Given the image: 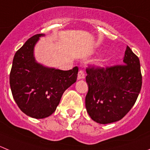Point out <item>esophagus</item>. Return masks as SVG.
<instances>
[{"instance_id": "34e87169", "label": "esophagus", "mask_w": 150, "mask_h": 150, "mask_svg": "<svg viewBox=\"0 0 150 150\" xmlns=\"http://www.w3.org/2000/svg\"><path fill=\"white\" fill-rule=\"evenodd\" d=\"M85 76V73H84V71H82V70H80V71H79V73H78V79H84Z\"/></svg>"}]
</instances>
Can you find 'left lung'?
Masks as SVG:
<instances>
[{"mask_svg": "<svg viewBox=\"0 0 150 150\" xmlns=\"http://www.w3.org/2000/svg\"><path fill=\"white\" fill-rule=\"evenodd\" d=\"M124 65L86 69L88 92L85 97L88 113L102 125L118 122L135 105L142 85L140 61L129 46Z\"/></svg>", "mask_w": 150, "mask_h": 150, "instance_id": "obj_1", "label": "left lung"}]
</instances>
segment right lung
Segmentation results:
<instances>
[{
    "instance_id": "obj_1",
    "label": "right lung",
    "mask_w": 150,
    "mask_h": 150,
    "mask_svg": "<svg viewBox=\"0 0 150 150\" xmlns=\"http://www.w3.org/2000/svg\"><path fill=\"white\" fill-rule=\"evenodd\" d=\"M43 34L34 35L17 51L9 83L15 102L22 112L35 119H44L56 110L62 94L77 79V66L69 71L48 68L36 62L35 44Z\"/></svg>"
}]
</instances>
